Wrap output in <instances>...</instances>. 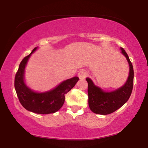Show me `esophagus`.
<instances>
[{"mask_svg":"<svg viewBox=\"0 0 148 148\" xmlns=\"http://www.w3.org/2000/svg\"><path fill=\"white\" fill-rule=\"evenodd\" d=\"M78 75H79V79H85L88 75V72L86 70H85V69H82V70H81L79 72V74H78Z\"/></svg>","mask_w":148,"mask_h":148,"instance_id":"esophagus-1","label":"esophagus"}]
</instances>
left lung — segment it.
Instances as JSON below:
<instances>
[{"label":"left lung","instance_id":"left-lung-1","mask_svg":"<svg viewBox=\"0 0 148 148\" xmlns=\"http://www.w3.org/2000/svg\"><path fill=\"white\" fill-rule=\"evenodd\" d=\"M122 53L126 57L130 64V74L126 84L115 91L104 92L95 86L92 80L88 81V104L93 113L100 115H108L115 112L128 101L132 94L134 85V69L128 55L123 48Z\"/></svg>","mask_w":148,"mask_h":148}]
</instances>
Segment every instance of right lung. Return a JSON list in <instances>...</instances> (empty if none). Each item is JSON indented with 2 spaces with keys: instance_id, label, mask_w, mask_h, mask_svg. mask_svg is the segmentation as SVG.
Instances as JSON below:
<instances>
[{
  "instance_id": "1",
  "label": "right lung",
  "mask_w": 148,
  "mask_h": 148,
  "mask_svg": "<svg viewBox=\"0 0 148 148\" xmlns=\"http://www.w3.org/2000/svg\"><path fill=\"white\" fill-rule=\"evenodd\" d=\"M36 49H34L20 63L15 75V90L20 103L28 111L38 114L53 113L62 106L65 99V95L74 88L79 78L74 76L72 79L66 80L53 90L46 92L37 93L32 91L25 86L23 81V74L28 58Z\"/></svg>"
}]
</instances>
